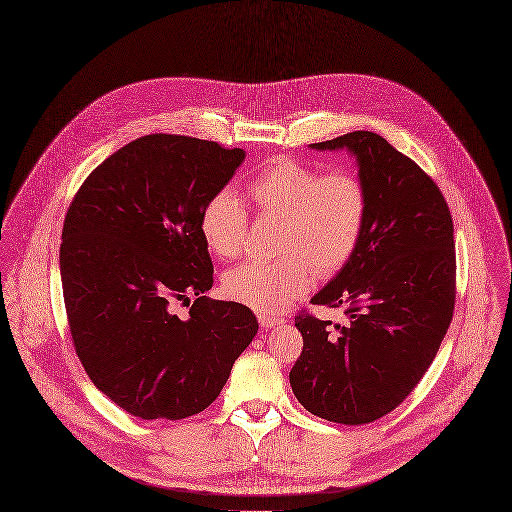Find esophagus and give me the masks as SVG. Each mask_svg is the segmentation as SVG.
Here are the masks:
<instances>
[{"instance_id": "obj_1", "label": "esophagus", "mask_w": 512, "mask_h": 512, "mask_svg": "<svg viewBox=\"0 0 512 512\" xmlns=\"http://www.w3.org/2000/svg\"><path fill=\"white\" fill-rule=\"evenodd\" d=\"M257 319H259V325H261L263 329H271L273 325H277V323L283 321L281 317H273V315H265V313H259Z\"/></svg>"}]
</instances>
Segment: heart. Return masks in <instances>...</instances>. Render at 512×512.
Masks as SVG:
<instances>
[{"mask_svg": "<svg viewBox=\"0 0 512 512\" xmlns=\"http://www.w3.org/2000/svg\"><path fill=\"white\" fill-rule=\"evenodd\" d=\"M249 195L259 215L281 219L277 249L283 257L229 269L223 289L259 313H279L309 291L315 271L329 277L352 257L366 221V189L348 170L321 175L281 156L249 183ZM199 227L213 253L235 259L245 247L249 213L231 189H223L205 203Z\"/></svg>", "mask_w": 512, "mask_h": 512, "instance_id": "heart-1", "label": "heart"}]
</instances>
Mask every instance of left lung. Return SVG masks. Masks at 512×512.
Wrapping results in <instances>:
<instances>
[{"label": "left lung", "instance_id": "left-lung-1", "mask_svg": "<svg viewBox=\"0 0 512 512\" xmlns=\"http://www.w3.org/2000/svg\"><path fill=\"white\" fill-rule=\"evenodd\" d=\"M309 146L356 156L368 211L356 251L311 297L348 319L295 317L303 352L289 384L307 412L358 426L400 406L436 358L456 297L454 227L436 183L380 134Z\"/></svg>", "mask_w": 512, "mask_h": 512}]
</instances>
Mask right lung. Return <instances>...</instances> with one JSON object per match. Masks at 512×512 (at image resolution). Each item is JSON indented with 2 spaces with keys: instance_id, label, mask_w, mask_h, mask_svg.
<instances>
[{
  "instance_id": "obj_1",
  "label": "right lung",
  "mask_w": 512,
  "mask_h": 512,
  "mask_svg": "<svg viewBox=\"0 0 512 512\" xmlns=\"http://www.w3.org/2000/svg\"><path fill=\"white\" fill-rule=\"evenodd\" d=\"M245 150L148 134L96 166L62 231L60 275L76 354L92 384L142 420H181L221 394L259 329L247 305L215 301L205 203ZM190 315L172 313L189 300Z\"/></svg>"
}]
</instances>
